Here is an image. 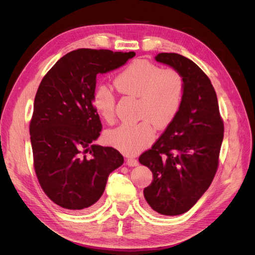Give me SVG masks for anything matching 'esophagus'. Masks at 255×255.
Instances as JSON below:
<instances>
[{
    "label": "esophagus",
    "mask_w": 255,
    "mask_h": 255,
    "mask_svg": "<svg viewBox=\"0 0 255 255\" xmlns=\"http://www.w3.org/2000/svg\"><path fill=\"white\" fill-rule=\"evenodd\" d=\"M138 160L135 159V158H128L127 159V165L129 166V167H135V166H138Z\"/></svg>",
    "instance_id": "1"
}]
</instances>
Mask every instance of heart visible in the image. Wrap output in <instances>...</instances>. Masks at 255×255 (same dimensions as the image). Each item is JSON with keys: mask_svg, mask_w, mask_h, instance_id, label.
Masks as SVG:
<instances>
[{"mask_svg": "<svg viewBox=\"0 0 255 255\" xmlns=\"http://www.w3.org/2000/svg\"><path fill=\"white\" fill-rule=\"evenodd\" d=\"M115 87L120 94L138 98L135 125H122L105 133L106 142L126 154H136L155 138V127L165 128L179 114L184 98V81L174 69H163L146 60H137L116 75ZM91 103L106 122L115 119V96L100 84L92 92Z\"/></svg>", "mask_w": 255, "mask_h": 255, "instance_id": "b5f03b06", "label": "heart"}]
</instances>
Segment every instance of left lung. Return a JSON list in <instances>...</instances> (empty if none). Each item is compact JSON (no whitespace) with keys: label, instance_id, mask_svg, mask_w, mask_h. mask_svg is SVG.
<instances>
[{"label":"left lung","instance_id":"left-lung-1","mask_svg":"<svg viewBox=\"0 0 255 255\" xmlns=\"http://www.w3.org/2000/svg\"><path fill=\"white\" fill-rule=\"evenodd\" d=\"M155 59L182 75L184 98L171 125L139 156L153 173L143 196L153 211L176 216L189 211L210 187L225 127L213 85L194 61L176 53H159Z\"/></svg>","mask_w":255,"mask_h":255}]
</instances>
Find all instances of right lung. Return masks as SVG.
I'll list each match as a JSON object with an SVG mask.
<instances>
[{
    "instance_id": "obj_1",
    "label": "right lung",
    "mask_w": 255,
    "mask_h": 255,
    "mask_svg": "<svg viewBox=\"0 0 255 255\" xmlns=\"http://www.w3.org/2000/svg\"><path fill=\"white\" fill-rule=\"evenodd\" d=\"M135 52L78 49L54 65L38 87L29 123L34 168L44 194L72 212L88 210L123 164L112 146L94 144L102 130L91 103L97 74L125 65Z\"/></svg>"
}]
</instances>
